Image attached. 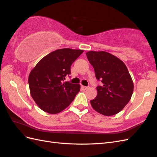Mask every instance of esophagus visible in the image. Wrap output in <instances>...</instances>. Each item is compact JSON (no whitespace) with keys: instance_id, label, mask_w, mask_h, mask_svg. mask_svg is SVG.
Wrapping results in <instances>:
<instances>
[{"instance_id":"obj_1","label":"esophagus","mask_w":157,"mask_h":157,"mask_svg":"<svg viewBox=\"0 0 157 157\" xmlns=\"http://www.w3.org/2000/svg\"><path fill=\"white\" fill-rule=\"evenodd\" d=\"M81 87H82V88L83 90H84L88 88V86H81Z\"/></svg>"}]
</instances>
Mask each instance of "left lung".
I'll list each match as a JSON object with an SVG mask.
<instances>
[{"mask_svg":"<svg viewBox=\"0 0 157 157\" xmlns=\"http://www.w3.org/2000/svg\"><path fill=\"white\" fill-rule=\"evenodd\" d=\"M86 54L96 78L103 83L96 88L97 96L90 101L91 105L101 115H116L130 101L134 90V83L126 66L107 52L89 51Z\"/></svg>","mask_w":157,"mask_h":157,"instance_id":"1","label":"left lung"}]
</instances>
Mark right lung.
<instances>
[{"label":"right lung","mask_w":157,"mask_h":157,"mask_svg":"<svg viewBox=\"0 0 157 157\" xmlns=\"http://www.w3.org/2000/svg\"><path fill=\"white\" fill-rule=\"evenodd\" d=\"M83 50L63 48L44 56L29 76L31 97L40 109L50 114L62 111L80 91L79 84L64 82L71 74V66Z\"/></svg>","instance_id":"1"}]
</instances>
